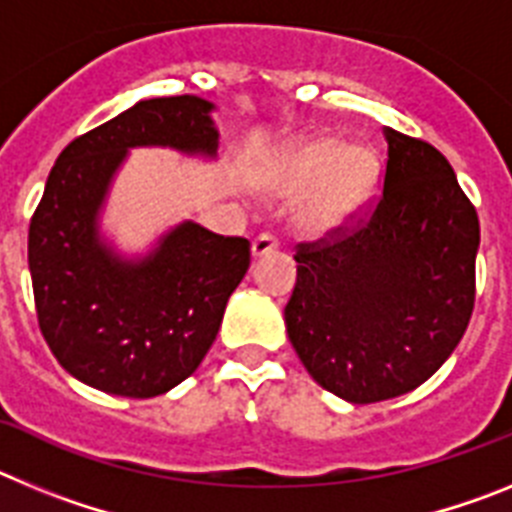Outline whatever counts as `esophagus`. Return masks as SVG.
<instances>
[{
	"label": "esophagus",
	"mask_w": 512,
	"mask_h": 512,
	"mask_svg": "<svg viewBox=\"0 0 512 512\" xmlns=\"http://www.w3.org/2000/svg\"><path fill=\"white\" fill-rule=\"evenodd\" d=\"M279 248V238L274 233H259L256 235V241H253L251 251L253 256H266V253L277 251Z\"/></svg>",
	"instance_id": "obj_1"
}]
</instances>
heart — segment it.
I'll list each match as a JSON object with an SVG mask.
<instances>
[{"instance_id": "obj_1", "label": "heart", "mask_w": 512, "mask_h": 512, "mask_svg": "<svg viewBox=\"0 0 512 512\" xmlns=\"http://www.w3.org/2000/svg\"><path fill=\"white\" fill-rule=\"evenodd\" d=\"M379 184L369 148H343L338 138H312L287 153L277 176L282 194H302L295 220L302 233L330 235L361 215Z\"/></svg>"}]
</instances>
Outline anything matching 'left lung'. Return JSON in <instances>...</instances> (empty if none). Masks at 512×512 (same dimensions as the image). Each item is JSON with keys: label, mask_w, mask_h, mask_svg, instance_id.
<instances>
[{"label": "left lung", "mask_w": 512, "mask_h": 512, "mask_svg": "<svg viewBox=\"0 0 512 512\" xmlns=\"http://www.w3.org/2000/svg\"><path fill=\"white\" fill-rule=\"evenodd\" d=\"M382 194L297 243L284 320L310 377L354 405L405 395L449 359L474 310L477 210L438 148L387 128Z\"/></svg>", "instance_id": "left-lung-1"}]
</instances>
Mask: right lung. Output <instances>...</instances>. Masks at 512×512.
Returning <instances> with one entry per match:
<instances>
[{"label": "right lung", "mask_w": 512, "mask_h": 512, "mask_svg": "<svg viewBox=\"0 0 512 512\" xmlns=\"http://www.w3.org/2000/svg\"><path fill=\"white\" fill-rule=\"evenodd\" d=\"M210 110L192 94L143 99L71 140L48 174L27 233L35 312L58 364L89 387L146 400L184 382L251 266L246 238L197 223L171 230L143 261L99 241V207L128 148L215 156Z\"/></svg>", "instance_id": "add662e5"}]
</instances>
